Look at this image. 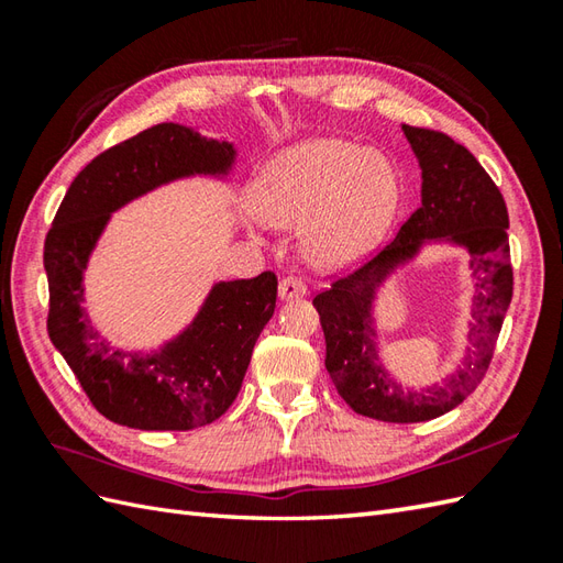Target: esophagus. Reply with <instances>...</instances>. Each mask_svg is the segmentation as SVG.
<instances>
[{
	"instance_id": "obj_1",
	"label": "esophagus",
	"mask_w": 563,
	"mask_h": 563,
	"mask_svg": "<svg viewBox=\"0 0 563 563\" xmlns=\"http://www.w3.org/2000/svg\"><path fill=\"white\" fill-rule=\"evenodd\" d=\"M307 295V285L297 278H283L278 285L280 300H297V297Z\"/></svg>"
}]
</instances>
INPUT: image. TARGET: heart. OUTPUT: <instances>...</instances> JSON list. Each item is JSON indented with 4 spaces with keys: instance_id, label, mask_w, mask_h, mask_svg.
<instances>
[{
    "instance_id": "1",
    "label": "heart",
    "mask_w": 563,
    "mask_h": 563,
    "mask_svg": "<svg viewBox=\"0 0 563 563\" xmlns=\"http://www.w3.org/2000/svg\"><path fill=\"white\" fill-rule=\"evenodd\" d=\"M401 178L385 154L355 142L314 137L266 164L254 210L273 227H302V251L319 268L363 258L397 218Z\"/></svg>"
}]
</instances>
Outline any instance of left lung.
Here are the masks:
<instances>
[{
  "instance_id": "1",
  "label": "left lung",
  "mask_w": 563,
  "mask_h": 563,
  "mask_svg": "<svg viewBox=\"0 0 563 563\" xmlns=\"http://www.w3.org/2000/svg\"><path fill=\"white\" fill-rule=\"evenodd\" d=\"M421 166V208L385 251L314 297L333 387L355 413L387 423H421L460 406L486 375L512 297L508 210L474 154L435 130L401 125ZM428 245L467 254L473 280L467 345L440 383L404 388L380 361L374 305L378 290Z\"/></svg>"
}]
</instances>
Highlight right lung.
<instances>
[{"label": "right lung", "instance_id": "add662e5", "mask_svg": "<svg viewBox=\"0 0 563 563\" xmlns=\"http://www.w3.org/2000/svg\"><path fill=\"white\" fill-rule=\"evenodd\" d=\"M236 147L198 128L162 123L91 159L71 181L43 266L51 288L47 333L81 389L109 421L137 430L212 423L236 399L256 339L275 312L278 278L212 283L196 317L157 349H115L87 314L84 273L113 212L184 178L230 184Z\"/></svg>", "mask_w": 563, "mask_h": 563}]
</instances>
